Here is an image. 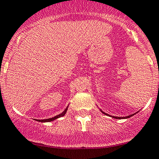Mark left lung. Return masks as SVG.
Instances as JSON below:
<instances>
[{
	"label": "left lung",
	"mask_w": 159,
	"mask_h": 159,
	"mask_svg": "<svg viewBox=\"0 0 159 159\" xmlns=\"http://www.w3.org/2000/svg\"><path fill=\"white\" fill-rule=\"evenodd\" d=\"M101 111L102 112V113H103V114H105V115H107V116H110V115H108L107 113H104V112H103L102 111V110H101ZM135 113H133V114H131V115H129V116H125V117H119V116H111V117H113V118H115V119H126V118H129L130 116H133V115H134Z\"/></svg>",
	"instance_id": "8db88e82"
}]
</instances>
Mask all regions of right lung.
Listing matches in <instances>:
<instances>
[{"label":"right lung","mask_w":159,"mask_h":159,"mask_svg":"<svg viewBox=\"0 0 159 159\" xmlns=\"http://www.w3.org/2000/svg\"><path fill=\"white\" fill-rule=\"evenodd\" d=\"M67 110H68V107H66V109L64 111L62 112V113H60V114L57 115V116H54V117L49 118V119H46V120H37V121H39V122H43V123H45V122H51V121H53V120H55L58 119V118H59V117H61V116H64V115L66 114V112H67Z\"/></svg>","instance_id":"right-lung-1"}]
</instances>
